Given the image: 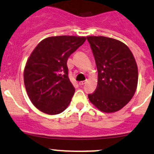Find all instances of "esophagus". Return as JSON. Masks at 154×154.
<instances>
[{"mask_svg": "<svg viewBox=\"0 0 154 154\" xmlns=\"http://www.w3.org/2000/svg\"><path fill=\"white\" fill-rule=\"evenodd\" d=\"M86 83V81H82V82H79V85H80V86H82V85H85V84Z\"/></svg>", "mask_w": 154, "mask_h": 154, "instance_id": "1", "label": "esophagus"}]
</instances>
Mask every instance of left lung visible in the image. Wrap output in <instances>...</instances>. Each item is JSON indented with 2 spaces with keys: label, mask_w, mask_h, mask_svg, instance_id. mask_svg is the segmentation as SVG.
I'll use <instances>...</instances> for the list:
<instances>
[{
  "label": "left lung",
  "mask_w": 154,
  "mask_h": 154,
  "mask_svg": "<svg viewBox=\"0 0 154 154\" xmlns=\"http://www.w3.org/2000/svg\"><path fill=\"white\" fill-rule=\"evenodd\" d=\"M98 69V85L88 95L90 102L105 112L119 110L134 96L138 68L132 53L124 43L104 36L87 37Z\"/></svg>",
  "instance_id": "8db88e82"
}]
</instances>
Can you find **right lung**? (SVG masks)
I'll use <instances>...</instances> for the list:
<instances>
[{
    "label": "right lung",
    "mask_w": 154,
    "mask_h": 154,
    "mask_svg": "<svg viewBox=\"0 0 154 154\" xmlns=\"http://www.w3.org/2000/svg\"><path fill=\"white\" fill-rule=\"evenodd\" d=\"M86 40L85 37L54 36L35 48L23 72L25 88L35 107L50 115L61 113L75 93L69 81L67 59Z\"/></svg>",
    "instance_id": "add662e5"
}]
</instances>
